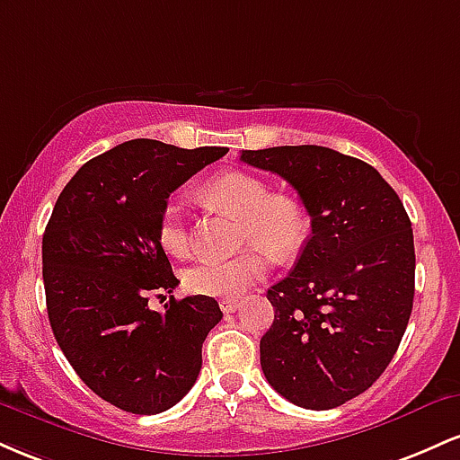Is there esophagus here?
<instances>
[{"label": "esophagus", "instance_id": "esophagus-1", "mask_svg": "<svg viewBox=\"0 0 460 460\" xmlns=\"http://www.w3.org/2000/svg\"><path fill=\"white\" fill-rule=\"evenodd\" d=\"M240 300H235V298H225V300H220V309H223V314H235L237 309H240Z\"/></svg>", "mask_w": 460, "mask_h": 460}]
</instances>
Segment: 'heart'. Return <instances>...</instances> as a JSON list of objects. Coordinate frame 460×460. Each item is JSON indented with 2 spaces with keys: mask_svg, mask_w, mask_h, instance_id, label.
I'll use <instances>...</instances> for the list:
<instances>
[{
  "mask_svg": "<svg viewBox=\"0 0 460 460\" xmlns=\"http://www.w3.org/2000/svg\"><path fill=\"white\" fill-rule=\"evenodd\" d=\"M203 194L220 208L242 216V244H252L234 257H199L183 268L181 283L190 294L235 298L266 279L270 257H292L307 240L311 218L292 194H270L266 181L248 172H223L205 183ZM157 240L168 255L183 257L190 231L179 200H168L157 223ZM258 246L255 247L254 244Z\"/></svg>",
  "mask_w": 460,
  "mask_h": 460,
  "instance_id": "b5f03b06",
  "label": "heart"
}]
</instances>
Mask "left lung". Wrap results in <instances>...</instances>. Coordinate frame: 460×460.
Instances as JSON below:
<instances>
[{
  "label": "left lung",
  "instance_id": "8db88e82",
  "mask_svg": "<svg viewBox=\"0 0 460 460\" xmlns=\"http://www.w3.org/2000/svg\"><path fill=\"white\" fill-rule=\"evenodd\" d=\"M283 177L311 216L294 270L268 289L274 307L261 369L289 402L326 411L369 389L389 366L415 296L411 220L381 172L326 146L242 151Z\"/></svg>",
  "mask_w": 460,
  "mask_h": 460
}]
</instances>
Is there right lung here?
<instances>
[{
    "label": "right lung",
    "mask_w": 460,
    "mask_h": 460,
    "mask_svg": "<svg viewBox=\"0 0 460 460\" xmlns=\"http://www.w3.org/2000/svg\"><path fill=\"white\" fill-rule=\"evenodd\" d=\"M225 146L179 149L129 140L93 157L66 183L43 235L51 331L77 376L136 415L175 406L197 383L200 348L223 318L212 296L149 309L179 281L157 240L171 192L220 160Z\"/></svg>",
    "instance_id": "1"
}]
</instances>
